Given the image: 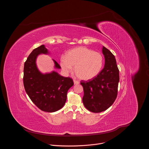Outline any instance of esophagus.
<instances>
[{"mask_svg": "<svg viewBox=\"0 0 149 149\" xmlns=\"http://www.w3.org/2000/svg\"><path fill=\"white\" fill-rule=\"evenodd\" d=\"M74 84H75V85H78V84H79V81H77V80L74 79Z\"/></svg>", "mask_w": 149, "mask_h": 149, "instance_id": "34e87169", "label": "esophagus"}]
</instances>
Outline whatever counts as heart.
<instances>
[{
	"label": "heart",
	"instance_id": "heart-1",
	"mask_svg": "<svg viewBox=\"0 0 149 149\" xmlns=\"http://www.w3.org/2000/svg\"><path fill=\"white\" fill-rule=\"evenodd\" d=\"M104 63L101 54L86 47H78L67 52L60 59V66L65 74H70L74 67L76 75L81 79L89 80L101 72Z\"/></svg>",
	"mask_w": 149,
	"mask_h": 149
}]
</instances>
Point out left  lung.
I'll return each instance as SVG.
<instances>
[{"mask_svg": "<svg viewBox=\"0 0 149 149\" xmlns=\"http://www.w3.org/2000/svg\"><path fill=\"white\" fill-rule=\"evenodd\" d=\"M105 65L99 74L88 81L82 80L84 96L82 102L86 108L93 113H100L108 109L117 96L120 79L119 70L114 55L102 47Z\"/></svg>", "mask_w": 149, "mask_h": 149, "instance_id": "8db88e82", "label": "left lung"}]
</instances>
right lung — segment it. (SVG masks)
Masks as SVG:
<instances>
[{
  "label": "right lung",
  "instance_id": "obj_1",
  "mask_svg": "<svg viewBox=\"0 0 149 149\" xmlns=\"http://www.w3.org/2000/svg\"><path fill=\"white\" fill-rule=\"evenodd\" d=\"M44 45L34 49L24 63V86L26 93L38 108L52 113L61 109L67 100L68 90L74 85L72 78L63 77L56 72L42 74L36 65V59L40 54H48ZM55 67L60 65L53 59Z\"/></svg>",
  "mask_w": 149,
  "mask_h": 149
}]
</instances>
